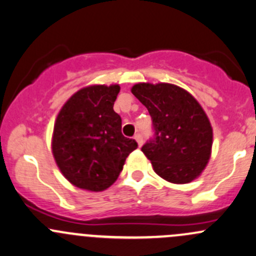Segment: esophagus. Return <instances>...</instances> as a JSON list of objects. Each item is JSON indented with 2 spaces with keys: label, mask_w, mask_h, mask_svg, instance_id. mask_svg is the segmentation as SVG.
<instances>
[{
  "label": "esophagus",
  "mask_w": 256,
  "mask_h": 256,
  "mask_svg": "<svg viewBox=\"0 0 256 256\" xmlns=\"http://www.w3.org/2000/svg\"><path fill=\"white\" fill-rule=\"evenodd\" d=\"M135 140L137 141V144H138V146L141 147L142 144H144V137H142L141 134H136V135H135Z\"/></svg>",
  "instance_id": "1"
}]
</instances>
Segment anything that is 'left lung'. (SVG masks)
I'll return each mask as SVG.
<instances>
[{
	"instance_id": "8db88e82",
	"label": "left lung",
	"mask_w": 256,
	"mask_h": 256,
	"mask_svg": "<svg viewBox=\"0 0 256 256\" xmlns=\"http://www.w3.org/2000/svg\"><path fill=\"white\" fill-rule=\"evenodd\" d=\"M152 118L154 135L142 152L160 178L174 184L192 182L211 156L212 128L190 93L169 83H138L131 90Z\"/></svg>"
}]
</instances>
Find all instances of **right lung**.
Returning a JSON list of instances; mask_svg holds the SVG:
<instances>
[{
    "mask_svg": "<svg viewBox=\"0 0 256 256\" xmlns=\"http://www.w3.org/2000/svg\"><path fill=\"white\" fill-rule=\"evenodd\" d=\"M120 87L90 86L74 93L54 126L52 153L61 173L74 186L103 192L119 176L137 142L121 134L114 112Z\"/></svg>",
    "mask_w": 256,
    "mask_h": 256,
    "instance_id": "1",
    "label": "right lung"
}]
</instances>
